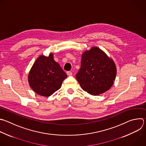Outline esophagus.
I'll return each instance as SVG.
<instances>
[{
    "label": "esophagus",
    "instance_id": "34e87169",
    "mask_svg": "<svg viewBox=\"0 0 146 146\" xmlns=\"http://www.w3.org/2000/svg\"><path fill=\"white\" fill-rule=\"evenodd\" d=\"M66 74L68 76H72V73L71 72H67Z\"/></svg>",
    "mask_w": 146,
    "mask_h": 146
}]
</instances>
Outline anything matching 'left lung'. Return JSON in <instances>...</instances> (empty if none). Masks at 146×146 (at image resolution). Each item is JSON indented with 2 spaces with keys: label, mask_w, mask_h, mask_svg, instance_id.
<instances>
[{
  "label": "left lung",
  "mask_w": 146,
  "mask_h": 146,
  "mask_svg": "<svg viewBox=\"0 0 146 146\" xmlns=\"http://www.w3.org/2000/svg\"><path fill=\"white\" fill-rule=\"evenodd\" d=\"M116 73L113 60L99 47L93 46L82 54L81 67L76 77L84 91L98 96L112 87Z\"/></svg>",
  "instance_id": "left-lung-1"
}]
</instances>
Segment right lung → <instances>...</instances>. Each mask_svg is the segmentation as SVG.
Returning a JSON list of instances; mask_svg holds the SVG:
<instances>
[{"label": "right lung", "instance_id": "1", "mask_svg": "<svg viewBox=\"0 0 146 146\" xmlns=\"http://www.w3.org/2000/svg\"><path fill=\"white\" fill-rule=\"evenodd\" d=\"M53 53L48 57L40 55L28 74L30 86L36 94L48 97L61 88L67 74L54 60Z\"/></svg>", "mask_w": 146, "mask_h": 146}]
</instances>
